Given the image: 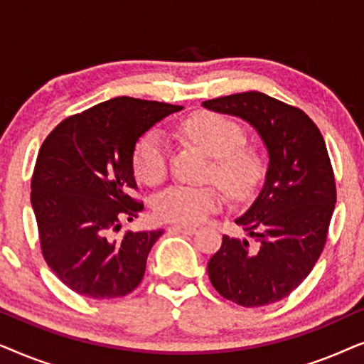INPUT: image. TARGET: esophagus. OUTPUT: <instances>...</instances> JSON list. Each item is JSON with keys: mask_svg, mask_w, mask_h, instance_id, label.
Segmentation results:
<instances>
[{"mask_svg": "<svg viewBox=\"0 0 364 364\" xmlns=\"http://www.w3.org/2000/svg\"><path fill=\"white\" fill-rule=\"evenodd\" d=\"M171 230L178 232V233H186V235H192V233H196L197 228L192 225H172Z\"/></svg>", "mask_w": 364, "mask_h": 364, "instance_id": "esophagus-1", "label": "esophagus"}]
</instances>
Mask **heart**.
Masks as SVG:
<instances>
[{"label": "heart", "instance_id": "obj_1", "mask_svg": "<svg viewBox=\"0 0 364 364\" xmlns=\"http://www.w3.org/2000/svg\"><path fill=\"white\" fill-rule=\"evenodd\" d=\"M178 134L212 156L208 178L215 181L228 197L245 200L255 192L263 176V159L248 146L247 132L240 124L222 114L200 111L178 124ZM134 173L147 186H157L168 171V144L161 131L142 134L132 151ZM223 197L217 187L172 186L159 193L154 212L167 222H202L222 207Z\"/></svg>", "mask_w": 364, "mask_h": 364}]
</instances>
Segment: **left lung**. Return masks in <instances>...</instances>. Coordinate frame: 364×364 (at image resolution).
Masks as SVG:
<instances>
[{
  "label": "left lung",
  "mask_w": 364,
  "mask_h": 364,
  "mask_svg": "<svg viewBox=\"0 0 364 364\" xmlns=\"http://www.w3.org/2000/svg\"><path fill=\"white\" fill-rule=\"evenodd\" d=\"M203 106L250 122L270 156L257 200L235 220L260 245L223 235L208 260V278L237 305L277 303L310 275L325 248L336 203L325 139L301 109L263 92L232 94Z\"/></svg>",
  "instance_id": "left-lung-1"
}]
</instances>
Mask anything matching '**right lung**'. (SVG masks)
Segmentation results:
<instances>
[{
	"mask_svg": "<svg viewBox=\"0 0 364 364\" xmlns=\"http://www.w3.org/2000/svg\"><path fill=\"white\" fill-rule=\"evenodd\" d=\"M173 104L114 97L59 122L39 149L31 205L48 267L68 288L89 298L126 296L146 273L147 255L162 230L119 232L142 202L132 151L139 137Z\"/></svg>",
	"mask_w": 364,
	"mask_h": 364,
	"instance_id": "right-lung-1",
	"label": "right lung"
}]
</instances>
